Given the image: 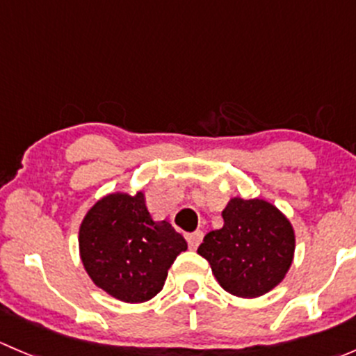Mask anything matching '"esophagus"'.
Listing matches in <instances>:
<instances>
[{
  "instance_id": "1",
  "label": "esophagus",
  "mask_w": 356,
  "mask_h": 356,
  "mask_svg": "<svg viewBox=\"0 0 356 356\" xmlns=\"http://www.w3.org/2000/svg\"><path fill=\"white\" fill-rule=\"evenodd\" d=\"M203 236H204L203 231H195V232H191V234L186 236L189 248H191V250H196V248L200 246V243L203 241Z\"/></svg>"
}]
</instances>
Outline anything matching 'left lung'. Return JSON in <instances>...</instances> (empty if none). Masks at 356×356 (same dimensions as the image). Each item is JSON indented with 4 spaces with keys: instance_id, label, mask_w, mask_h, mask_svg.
Listing matches in <instances>:
<instances>
[{
    "instance_id": "1",
    "label": "left lung",
    "mask_w": 356,
    "mask_h": 356,
    "mask_svg": "<svg viewBox=\"0 0 356 356\" xmlns=\"http://www.w3.org/2000/svg\"><path fill=\"white\" fill-rule=\"evenodd\" d=\"M224 225L203 238L198 253L218 284L239 298L267 294L288 274L296 236L289 218L265 200H229Z\"/></svg>"
}]
</instances>
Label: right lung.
I'll return each instance as SVG.
<instances>
[{"label":"right lung","mask_w":356,"mask_h":356,"mask_svg":"<svg viewBox=\"0 0 356 356\" xmlns=\"http://www.w3.org/2000/svg\"><path fill=\"white\" fill-rule=\"evenodd\" d=\"M186 239L167 220H153L139 189L103 196L79 227V254L91 281L124 303L160 293Z\"/></svg>","instance_id":"right-lung-1"}]
</instances>
